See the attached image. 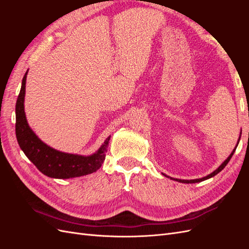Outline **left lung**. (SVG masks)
<instances>
[{"label": "left lung", "mask_w": 249, "mask_h": 249, "mask_svg": "<svg viewBox=\"0 0 249 249\" xmlns=\"http://www.w3.org/2000/svg\"><path fill=\"white\" fill-rule=\"evenodd\" d=\"M241 134H242V130H241V132H240V136H239V139H238V141H237V144H236V146H235V148L232 149V152H231V154L227 158V160H225L219 167H218L216 170H214L213 172H211L210 175H208L207 177H203V178H195V179H178V178H170V177H168V176H166V175H164V173H162V175L164 176V177H167V178H170L171 179H175V180H177V182H179V183H184V184H193V183H199V182H202V180H206V179H208V178H213V177H215L217 173H219L225 166H227V164L230 162V160H231V158L232 157V155H233V153H235V150H236V148H237V146H238V144H239V141H240V138H241Z\"/></svg>", "instance_id": "left-lung-1"}]
</instances>
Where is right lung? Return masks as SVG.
Segmentation results:
<instances>
[{
  "label": "right lung",
  "instance_id": "right-lung-1",
  "mask_svg": "<svg viewBox=\"0 0 249 249\" xmlns=\"http://www.w3.org/2000/svg\"><path fill=\"white\" fill-rule=\"evenodd\" d=\"M28 71L21 82V88L16 106V133L18 145L44 176L53 178H71L90 175L100 169L108 150L109 136L101 147L90 156L63 153L41 141L30 127L25 113L26 80Z\"/></svg>",
  "mask_w": 249,
  "mask_h": 249
}]
</instances>
